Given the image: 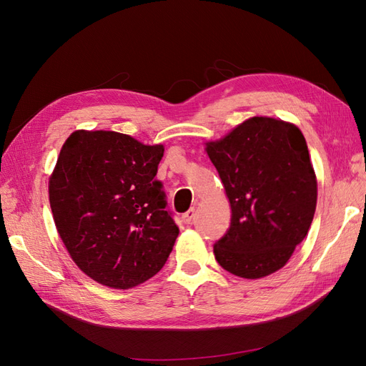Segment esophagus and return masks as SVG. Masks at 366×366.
<instances>
[{"label":"esophagus","mask_w":366,"mask_h":366,"mask_svg":"<svg viewBox=\"0 0 366 366\" xmlns=\"http://www.w3.org/2000/svg\"><path fill=\"white\" fill-rule=\"evenodd\" d=\"M194 218H195V207H191L189 210H187V212H184L182 215V219H183L184 224H191Z\"/></svg>","instance_id":"34e87169"}]
</instances>
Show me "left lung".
Segmentation results:
<instances>
[{
    "label": "left lung",
    "instance_id": "left-lung-1",
    "mask_svg": "<svg viewBox=\"0 0 366 366\" xmlns=\"http://www.w3.org/2000/svg\"><path fill=\"white\" fill-rule=\"evenodd\" d=\"M232 209L230 227L214 253L229 273L264 278L290 259L312 226L317 183L297 127L252 117L206 143Z\"/></svg>",
    "mask_w": 366,
    "mask_h": 366
}]
</instances>
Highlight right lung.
Segmentation results:
<instances>
[{
	"instance_id": "obj_1",
	"label": "right lung",
	"mask_w": 366,
	"mask_h": 366,
	"mask_svg": "<svg viewBox=\"0 0 366 366\" xmlns=\"http://www.w3.org/2000/svg\"><path fill=\"white\" fill-rule=\"evenodd\" d=\"M163 147L114 131H74L50 182L54 224L85 274L113 289H131L159 273L179 237L154 179Z\"/></svg>"
}]
</instances>
